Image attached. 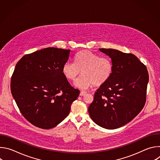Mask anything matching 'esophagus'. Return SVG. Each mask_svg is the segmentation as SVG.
Instances as JSON below:
<instances>
[{"label": "esophagus", "mask_w": 160, "mask_h": 160, "mask_svg": "<svg viewBox=\"0 0 160 160\" xmlns=\"http://www.w3.org/2000/svg\"><path fill=\"white\" fill-rule=\"evenodd\" d=\"M86 92H85V91H81V92H80V96H85V94H86Z\"/></svg>", "instance_id": "obj_1"}]
</instances>
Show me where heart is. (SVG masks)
Wrapping results in <instances>:
<instances>
[{
  "label": "heart",
  "instance_id": "b5f03b06",
  "mask_svg": "<svg viewBox=\"0 0 160 160\" xmlns=\"http://www.w3.org/2000/svg\"><path fill=\"white\" fill-rule=\"evenodd\" d=\"M113 71L111 60L107 57L88 50L78 52L74 58V63L66 62L62 68L64 77L69 81L75 82L81 75L82 77L75 83V86L87 88L93 85L101 86L111 78Z\"/></svg>",
  "mask_w": 160,
  "mask_h": 160
}]
</instances>
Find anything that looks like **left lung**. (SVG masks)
<instances>
[{
	"label": "left lung",
	"mask_w": 160,
	"mask_h": 160,
	"mask_svg": "<svg viewBox=\"0 0 160 160\" xmlns=\"http://www.w3.org/2000/svg\"><path fill=\"white\" fill-rule=\"evenodd\" d=\"M113 65L111 78L95 92L88 111L92 120L107 129L121 127L132 120L146 101L149 74L135 55L112 49H99Z\"/></svg>",
	"instance_id": "left-lung-1"
}]
</instances>
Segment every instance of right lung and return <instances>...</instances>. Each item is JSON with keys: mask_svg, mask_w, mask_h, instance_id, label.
<instances>
[{"mask_svg": "<svg viewBox=\"0 0 160 160\" xmlns=\"http://www.w3.org/2000/svg\"><path fill=\"white\" fill-rule=\"evenodd\" d=\"M70 50L48 48L26 54L16 64L11 90L21 114L43 129L57 126L69 115L80 91L62 73Z\"/></svg>", "mask_w": 160, "mask_h": 160, "instance_id": "1", "label": "right lung"}]
</instances>
